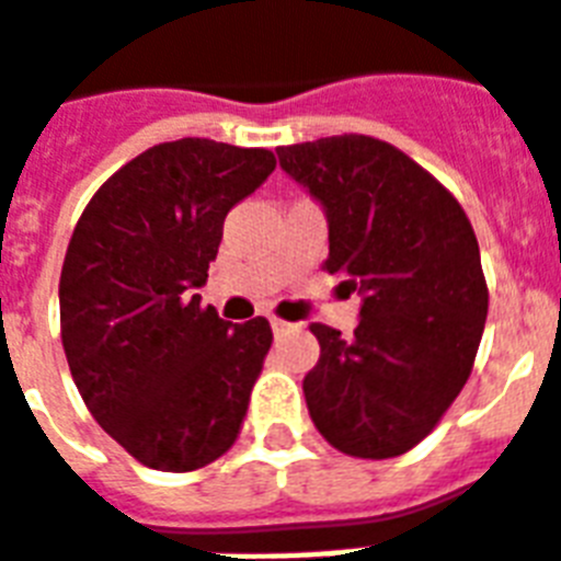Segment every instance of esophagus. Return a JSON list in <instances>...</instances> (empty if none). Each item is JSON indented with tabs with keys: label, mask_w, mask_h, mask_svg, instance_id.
<instances>
[{
	"label": "esophagus",
	"mask_w": 561,
	"mask_h": 561,
	"mask_svg": "<svg viewBox=\"0 0 561 561\" xmlns=\"http://www.w3.org/2000/svg\"><path fill=\"white\" fill-rule=\"evenodd\" d=\"M271 327H273V335H288V332H294V323H288V320H279V318H271Z\"/></svg>",
	"instance_id": "esophagus-1"
}]
</instances>
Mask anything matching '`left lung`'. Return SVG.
I'll return each mask as SVG.
<instances>
[{
  "mask_svg": "<svg viewBox=\"0 0 561 561\" xmlns=\"http://www.w3.org/2000/svg\"><path fill=\"white\" fill-rule=\"evenodd\" d=\"M276 156L327 214L323 267L362 294L350 337L311 323V421L347 456H403L459 397L480 350L489 288L477 234L450 191L385 140L335 135Z\"/></svg>",
  "mask_w": 561,
  "mask_h": 561,
  "instance_id": "1",
  "label": "left lung"
}]
</instances>
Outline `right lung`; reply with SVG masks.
Listing matches in <instances>:
<instances>
[{"instance_id": "right-lung-1", "label": "right lung", "mask_w": 561, "mask_h": 561, "mask_svg": "<svg viewBox=\"0 0 561 561\" xmlns=\"http://www.w3.org/2000/svg\"><path fill=\"white\" fill-rule=\"evenodd\" d=\"M271 149L182 138L93 194L61 267V341L102 430L140 465L205 468L238 438L273 332L199 306L226 214L271 176Z\"/></svg>"}]
</instances>
